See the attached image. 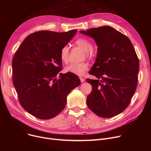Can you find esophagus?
Masks as SVG:
<instances>
[{
    "label": "esophagus",
    "instance_id": "1",
    "mask_svg": "<svg viewBox=\"0 0 151 151\" xmlns=\"http://www.w3.org/2000/svg\"><path fill=\"white\" fill-rule=\"evenodd\" d=\"M80 81H81V83L84 82V79L83 78H82V77H80Z\"/></svg>",
    "mask_w": 151,
    "mask_h": 151
}]
</instances>
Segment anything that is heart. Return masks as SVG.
<instances>
[{
	"label": "heart",
	"instance_id": "obj_1",
	"mask_svg": "<svg viewBox=\"0 0 151 151\" xmlns=\"http://www.w3.org/2000/svg\"><path fill=\"white\" fill-rule=\"evenodd\" d=\"M76 45L80 47L85 52L86 56L91 59L93 57V52L92 51V43L84 38L78 39L76 42ZM60 58L62 62L64 63H67L69 60V46L68 45L63 46L60 51ZM89 65L87 63H73L65 68L66 72L71 73L73 74L81 76L84 74L85 71L88 69Z\"/></svg>",
	"mask_w": 151,
	"mask_h": 151
}]
</instances>
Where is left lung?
Segmentation results:
<instances>
[{
  "label": "left lung",
  "instance_id": "left-lung-1",
  "mask_svg": "<svg viewBox=\"0 0 151 151\" xmlns=\"http://www.w3.org/2000/svg\"><path fill=\"white\" fill-rule=\"evenodd\" d=\"M81 34L92 37L97 55L89 73L99 80L87 79L92 91L87 105L97 116L109 118L122 113L136 91L139 60L129 38L110 26L91 28Z\"/></svg>",
  "mask_w": 151,
  "mask_h": 151
}]
</instances>
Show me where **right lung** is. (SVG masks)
Masks as SVG:
<instances>
[{
	"mask_svg": "<svg viewBox=\"0 0 151 151\" xmlns=\"http://www.w3.org/2000/svg\"><path fill=\"white\" fill-rule=\"evenodd\" d=\"M76 32H36L26 38L13 58V83L20 104L40 119L59 114L66 105L68 93L81 83L75 74L59 73L60 50Z\"/></svg>",
	"mask_w": 151,
	"mask_h": 151,
	"instance_id": "obj_1",
	"label": "right lung"
}]
</instances>
